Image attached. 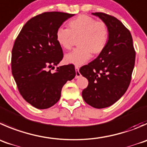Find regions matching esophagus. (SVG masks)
<instances>
[{"label": "esophagus", "mask_w": 147, "mask_h": 147, "mask_svg": "<svg viewBox=\"0 0 147 147\" xmlns=\"http://www.w3.org/2000/svg\"><path fill=\"white\" fill-rule=\"evenodd\" d=\"M75 71H76V75H75V78H78L80 77V73L79 72V67L75 66Z\"/></svg>", "instance_id": "34e87169"}]
</instances>
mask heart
<instances>
[{
    "mask_svg": "<svg viewBox=\"0 0 147 147\" xmlns=\"http://www.w3.org/2000/svg\"><path fill=\"white\" fill-rule=\"evenodd\" d=\"M68 28H57L56 40L64 49L73 46L74 39H78V48L67 54V63L79 66L89 60L92 55H100L106 47L109 39V29L103 21H98L88 15H79L68 22Z\"/></svg>",
    "mask_w": 147,
    "mask_h": 147,
    "instance_id": "1",
    "label": "heart"
}]
</instances>
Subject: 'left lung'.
<instances>
[{
	"mask_svg": "<svg viewBox=\"0 0 147 147\" xmlns=\"http://www.w3.org/2000/svg\"><path fill=\"white\" fill-rule=\"evenodd\" d=\"M92 14L107 24L109 39L103 52L80 69L81 75L88 80L82 95L88 105L104 108L115 103L127 90L136 52L130 31L119 19L101 12Z\"/></svg>",
	"mask_w": 147,
	"mask_h": 147,
	"instance_id": "obj_1",
	"label": "left lung"
}]
</instances>
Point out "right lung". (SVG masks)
I'll list each match as a JSON object with an SVG mask.
<instances>
[{"label":"right lung","instance_id":"obj_1","mask_svg":"<svg viewBox=\"0 0 147 147\" xmlns=\"http://www.w3.org/2000/svg\"><path fill=\"white\" fill-rule=\"evenodd\" d=\"M74 14L45 12L33 17L16 39L11 55V69L18 91L26 102L38 109L55 105L63 85L75 78L72 64L57 67L63 58L56 31Z\"/></svg>","mask_w":147,"mask_h":147}]
</instances>
